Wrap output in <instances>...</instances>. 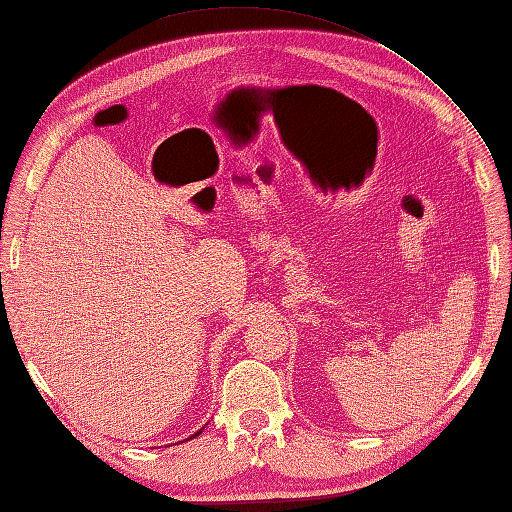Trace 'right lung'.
<instances>
[{"label":"right lung","mask_w":512,"mask_h":512,"mask_svg":"<svg viewBox=\"0 0 512 512\" xmlns=\"http://www.w3.org/2000/svg\"><path fill=\"white\" fill-rule=\"evenodd\" d=\"M202 430H205V427H200V430H198V432H196V434H192V436H189V438H196V436H198V434H202Z\"/></svg>","instance_id":"1"}]
</instances>
